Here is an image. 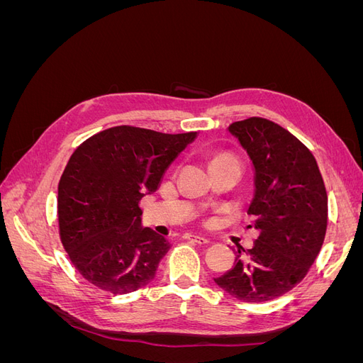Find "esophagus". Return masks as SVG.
Returning a JSON list of instances; mask_svg holds the SVG:
<instances>
[{"mask_svg": "<svg viewBox=\"0 0 363 363\" xmlns=\"http://www.w3.org/2000/svg\"><path fill=\"white\" fill-rule=\"evenodd\" d=\"M186 239L194 240V242H196V244H208V242H211V240H208L207 238L199 236V235H186Z\"/></svg>", "mask_w": 363, "mask_h": 363, "instance_id": "1", "label": "esophagus"}]
</instances>
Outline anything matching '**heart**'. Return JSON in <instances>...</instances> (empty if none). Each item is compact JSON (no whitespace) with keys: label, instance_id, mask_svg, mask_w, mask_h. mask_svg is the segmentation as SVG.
<instances>
[{"label":"heart","instance_id":"obj_1","mask_svg":"<svg viewBox=\"0 0 363 363\" xmlns=\"http://www.w3.org/2000/svg\"><path fill=\"white\" fill-rule=\"evenodd\" d=\"M223 162H233V163H238L239 167H240L239 159H238L236 156H233V155H227V152H221V155H216V156L212 159V167H213V164L223 163Z\"/></svg>","mask_w":363,"mask_h":363}]
</instances>
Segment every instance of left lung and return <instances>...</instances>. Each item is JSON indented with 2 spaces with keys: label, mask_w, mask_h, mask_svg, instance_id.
<instances>
[{
  "label": "left lung",
  "mask_w": 363,
  "mask_h": 363,
  "mask_svg": "<svg viewBox=\"0 0 363 363\" xmlns=\"http://www.w3.org/2000/svg\"><path fill=\"white\" fill-rule=\"evenodd\" d=\"M251 160L255 194L248 213L259 232L252 248L236 251L219 288L247 303L277 298L300 283L320 252L327 228V192L312 152L279 124L263 118L227 128Z\"/></svg>",
  "instance_id": "obj_1"
}]
</instances>
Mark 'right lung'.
I'll list each match as a JSON object with an SVG mask.
<instances>
[{
    "label": "right lung",
    "instance_id": "right-lung-1",
    "mask_svg": "<svg viewBox=\"0 0 363 363\" xmlns=\"http://www.w3.org/2000/svg\"><path fill=\"white\" fill-rule=\"evenodd\" d=\"M199 136L119 125L77 148L59 182V228L74 267L96 288L138 291L156 277L169 240L142 225V196Z\"/></svg>",
    "mask_w": 363,
    "mask_h": 363
}]
</instances>
